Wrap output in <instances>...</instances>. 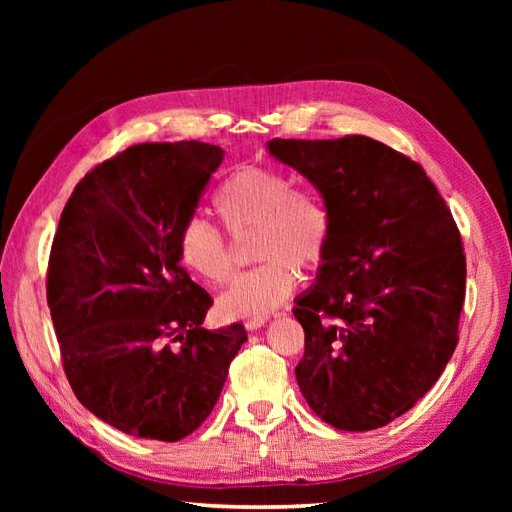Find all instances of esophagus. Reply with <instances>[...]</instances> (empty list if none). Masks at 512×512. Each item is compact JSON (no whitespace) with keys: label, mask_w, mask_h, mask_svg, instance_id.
Here are the masks:
<instances>
[{"label":"esophagus","mask_w":512,"mask_h":512,"mask_svg":"<svg viewBox=\"0 0 512 512\" xmlns=\"http://www.w3.org/2000/svg\"><path fill=\"white\" fill-rule=\"evenodd\" d=\"M265 322H267V318H258V320H247V322H245V327H247V331H258L260 327H265Z\"/></svg>","instance_id":"obj_1"}]
</instances>
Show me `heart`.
I'll return each mask as SVG.
<instances>
[{"mask_svg": "<svg viewBox=\"0 0 512 512\" xmlns=\"http://www.w3.org/2000/svg\"><path fill=\"white\" fill-rule=\"evenodd\" d=\"M213 207L232 235L254 232L252 256L260 265L239 275L222 294L228 318L258 320L280 307L299 282L297 269L312 271L324 260L331 222L320 198L292 190L280 170L245 166L215 192ZM181 265L209 284H224L232 273V254L222 232L203 218H190L179 230Z\"/></svg>", "mask_w": 512, "mask_h": 512, "instance_id": "obj_1", "label": "heart"}]
</instances>
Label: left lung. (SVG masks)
Returning a JSON list of instances; mask_svg holds the SVG:
<instances>
[{"label":"left lung","mask_w":512,"mask_h":512,"mask_svg":"<svg viewBox=\"0 0 512 512\" xmlns=\"http://www.w3.org/2000/svg\"><path fill=\"white\" fill-rule=\"evenodd\" d=\"M329 213L316 282L297 297L299 389L324 423L369 431L408 412L457 346L466 297L461 235L421 164L369 136L273 138Z\"/></svg>","instance_id":"left-lung-1"}]
</instances>
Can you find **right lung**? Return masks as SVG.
Wrapping results in <instances>:
<instances>
[{
	"mask_svg": "<svg viewBox=\"0 0 512 512\" xmlns=\"http://www.w3.org/2000/svg\"><path fill=\"white\" fill-rule=\"evenodd\" d=\"M222 160V147L198 141L134 145L79 181L55 232L46 301L68 382L136 438L190 436L247 342L241 324L200 327L213 299L177 252Z\"/></svg>",
	"mask_w": 512,
	"mask_h": 512,
	"instance_id": "add662e5",
	"label": "right lung"
}]
</instances>
